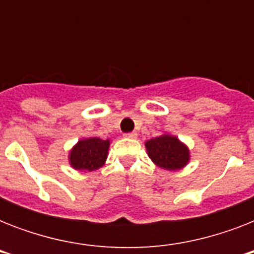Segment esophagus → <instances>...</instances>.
<instances>
[{"label":"esophagus","instance_id":"esophagus-1","mask_svg":"<svg viewBox=\"0 0 254 254\" xmlns=\"http://www.w3.org/2000/svg\"><path fill=\"white\" fill-rule=\"evenodd\" d=\"M125 137L127 138H137V133L135 131H130V133H125Z\"/></svg>","mask_w":254,"mask_h":254}]
</instances>
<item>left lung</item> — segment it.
<instances>
[{
    "instance_id": "left-lung-1",
    "label": "left lung",
    "mask_w": 254,
    "mask_h": 254,
    "mask_svg": "<svg viewBox=\"0 0 254 254\" xmlns=\"http://www.w3.org/2000/svg\"><path fill=\"white\" fill-rule=\"evenodd\" d=\"M150 159L161 169L175 171L189 163L190 150L175 135L163 134L145 142Z\"/></svg>"
}]
</instances>
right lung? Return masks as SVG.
Instances as JSON below:
<instances>
[{"mask_svg": "<svg viewBox=\"0 0 254 254\" xmlns=\"http://www.w3.org/2000/svg\"><path fill=\"white\" fill-rule=\"evenodd\" d=\"M109 139L97 137L80 139L69 151V165L79 171H95L107 161Z\"/></svg>", "mask_w": 254, "mask_h": 254, "instance_id": "add662e5", "label": "right lung"}]
</instances>
